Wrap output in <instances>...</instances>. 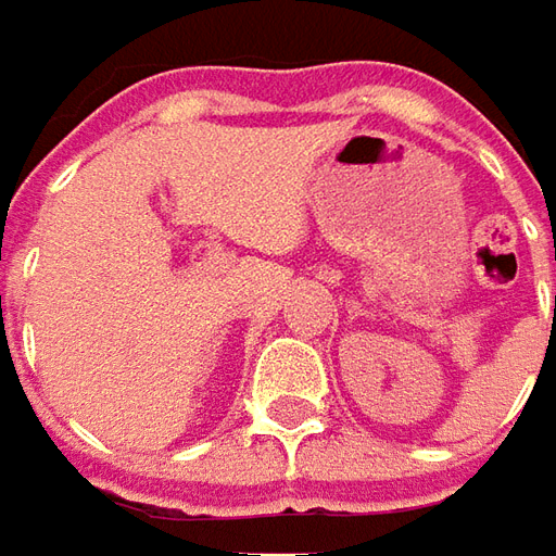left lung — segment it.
<instances>
[{
  "mask_svg": "<svg viewBox=\"0 0 556 556\" xmlns=\"http://www.w3.org/2000/svg\"><path fill=\"white\" fill-rule=\"evenodd\" d=\"M554 319H556V298H554Z\"/></svg>",
  "mask_w": 556,
  "mask_h": 556,
  "instance_id": "1",
  "label": "left lung"
}]
</instances>
